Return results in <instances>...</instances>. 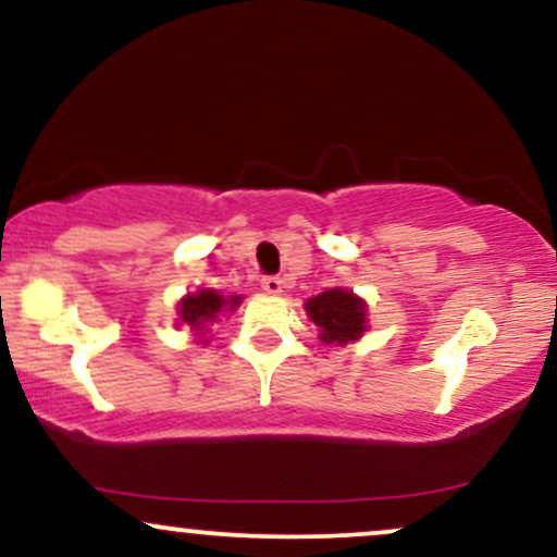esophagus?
Masks as SVG:
<instances>
[{"label":"esophagus","instance_id":"1","mask_svg":"<svg viewBox=\"0 0 557 557\" xmlns=\"http://www.w3.org/2000/svg\"><path fill=\"white\" fill-rule=\"evenodd\" d=\"M261 287H264V293H270V296H280L285 283L280 277H264V280H261Z\"/></svg>","mask_w":557,"mask_h":557}]
</instances>
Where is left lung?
Here are the masks:
<instances>
[{
    "mask_svg": "<svg viewBox=\"0 0 557 557\" xmlns=\"http://www.w3.org/2000/svg\"><path fill=\"white\" fill-rule=\"evenodd\" d=\"M309 322L317 324L319 341L324 345H348L361 341L367 324V300L348 287H330L304 304Z\"/></svg>",
    "mask_w": 557,
    "mask_h": 557,
    "instance_id": "1",
    "label": "left lung"
}]
</instances>
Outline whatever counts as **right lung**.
<instances>
[{
    "instance_id": "right-lung-1",
    "label": "right lung",
    "mask_w": 557,
    "mask_h": 557,
    "mask_svg": "<svg viewBox=\"0 0 557 557\" xmlns=\"http://www.w3.org/2000/svg\"><path fill=\"white\" fill-rule=\"evenodd\" d=\"M243 296H222L214 287H198L196 293H185L177 300V327H188L196 335V343L207 345L212 337L209 330L220 322V317L233 314Z\"/></svg>"
}]
</instances>
